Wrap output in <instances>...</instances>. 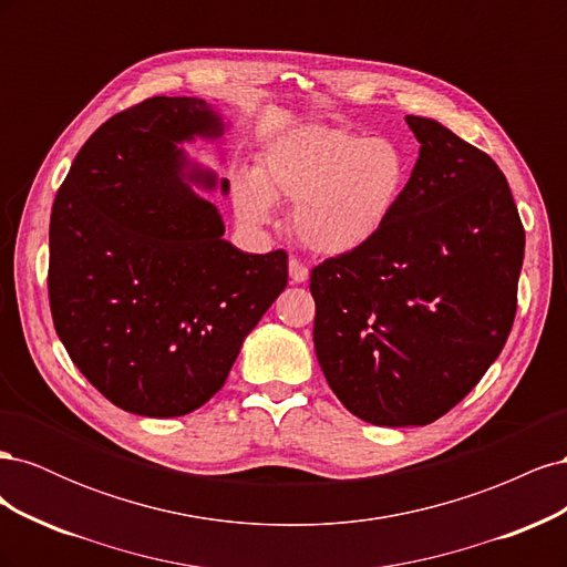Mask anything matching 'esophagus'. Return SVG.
Masks as SVG:
<instances>
[{"instance_id": "1", "label": "esophagus", "mask_w": 567, "mask_h": 567, "mask_svg": "<svg viewBox=\"0 0 567 567\" xmlns=\"http://www.w3.org/2000/svg\"><path fill=\"white\" fill-rule=\"evenodd\" d=\"M288 271H290V279H293L296 284H302L307 281V277H310V269H307L298 257H290L288 260Z\"/></svg>"}]
</instances>
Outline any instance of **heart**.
Listing matches in <instances>:
<instances>
[{
  "label": "heart",
  "instance_id": "b5f03b06",
  "mask_svg": "<svg viewBox=\"0 0 567 567\" xmlns=\"http://www.w3.org/2000/svg\"><path fill=\"white\" fill-rule=\"evenodd\" d=\"M411 177L409 153L390 136L300 127L274 142L255 173L234 184L241 219L262 225L271 200L293 205V231L323 255L364 248L398 213Z\"/></svg>",
  "mask_w": 567,
  "mask_h": 567
}]
</instances>
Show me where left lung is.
I'll return each mask as SVG.
<instances>
[{
  "label": "left lung",
  "mask_w": 567,
  "mask_h": 567,
  "mask_svg": "<svg viewBox=\"0 0 567 567\" xmlns=\"http://www.w3.org/2000/svg\"><path fill=\"white\" fill-rule=\"evenodd\" d=\"M406 194L364 248L310 274L315 350L336 398L373 425H427L480 383L518 310L525 229L485 151L406 115Z\"/></svg>",
  "instance_id": "8db88e82"
}]
</instances>
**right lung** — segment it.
Segmentation results:
<instances>
[{
  "instance_id": "add662e5",
  "label": "right lung",
  "mask_w": 567,
  "mask_h": 567,
  "mask_svg": "<svg viewBox=\"0 0 567 567\" xmlns=\"http://www.w3.org/2000/svg\"><path fill=\"white\" fill-rule=\"evenodd\" d=\"M194 134H221L203 99L115 113L80 148L49 219V307L68 357L109 402L151 419L208 402L288 281L286 250L234 248L182 184L175 144Z\"/></svg>"
}]
</instances>
